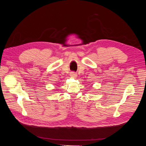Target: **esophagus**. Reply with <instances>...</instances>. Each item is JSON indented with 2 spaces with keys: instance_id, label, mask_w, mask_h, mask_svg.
Masks as SVG:
<instances>
[{
  "instance_id": "esophagus-1",
  "label": "esophagus",
  "mask_w": 146,
  "mask_h": 146,
  "mask_svg": "<svg viewBox=\"0 0 146 146\" xmlns=\"http://www.w3.org/2000/svg\"><path fill=\"white\" fill-rule=\"evenodd\" d=\"M70 76L72 77H76L77 76V74L76 72H71L70 73Z\"/></svg>"
}]
</instances>
